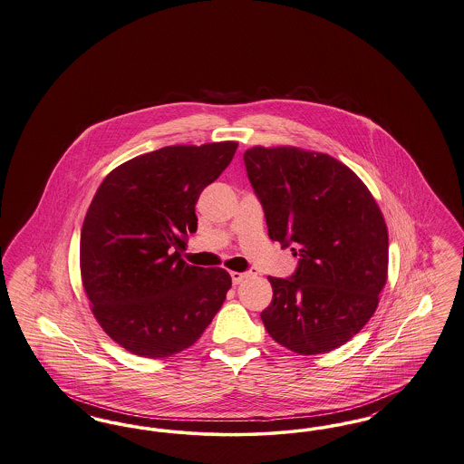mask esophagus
<instances>
[{"instance_id":"34e87169","label":"esophagus","mask_w":464,"mask_h":464,"mask_svg":"<svg viewBox=\"0 0 464 464\" xmlns=\"http://www.w3.org/2000/svg\"><path fill=\"white\" fill-rule=\"evenodd\" d=\"M251 276H253V272H230V277L234 284H241L244 279H247Z\"/></svg>"}]
</instances>
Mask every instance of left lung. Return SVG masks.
<instances>
[{"label": "left lung", "mask_w": 464, "mask_h": 464, "mask_svg": "<svg viewBox=\"0 0 464 464\" xmlns=\"http://www.w3.org/2000/svg\"><path fill=\"white\" fill-rule=\"evenodd\" d=\"M268 237L298 256L291 277H268V334L300 355L353 338L378 306L388 272L383 215L361 179L327 154L295 147L244 152Z\"/></svg>", "instance_id": "obj_1"}]
</instances>
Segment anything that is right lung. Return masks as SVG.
Listing matches in <instances>:
<instances>
[{
    "instance_id": "add662e5",
    "label": "right lung",
    "mask_w": 464,
    "mask_h": 464,
    "mask_svg": "<svg viewBox=\"0 0 464 464\" xmlns=\"http://www.w3.org/2000/svg\"><path fill=\"white\" fill-rule=\"evenodd\" d=\"M236 141L171 145L102 181L81 230V277L102 329L128 352L162 359L201 338L232 279L180 260L198 230L196 202L222 175Z\"/></svg>"
}]
</instances>
